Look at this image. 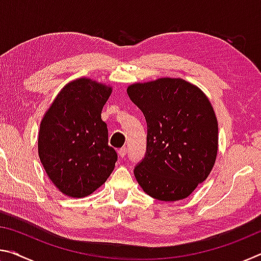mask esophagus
<instances>
[{
  "label": "esophagus",
  "mask_w": 261,
  "mask_h": 261,
  "mask_svg": "<svg viewBox=\"0 0 261 261\" xmlns=\"http://www.w3.org/2000/svg\"><path fill=\"white\" fill-rule=\"evenodd\" d=\"M126 147H122V148H120L118 149V155H120L121 158H124L125 155H126Z\"/></svg>",
  "instance_id": "obj_1"
}]
</instances>
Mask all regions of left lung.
<instances>
[{"instance_id":"1","label":"left lung","mask_w":261,"mask_h":261,"mask_svg":"<svg viewBox=\"0 0 261 261\" xmlns=\"http://www.w3.org/2000/svg\"><path fill=\"white\" fill-rule=\"evenodd\" d=\"M126 92L147 123L146 155L134 171L137 182L154 199H185L208 177L218 154L212 103L182 78L135 83Z\"/></svg>"}]
</instances>
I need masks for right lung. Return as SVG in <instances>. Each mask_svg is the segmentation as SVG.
Listing matches in <instances>:
<instances>
[{
	"label": "right lung",
	"instance_id": "right-lung-1",
	"mask_svg": "<svg viewBox=\"0 0 261 261\" xmlns=\"http://www.w3.org/2000/svg\"><path fill=\"white\" fill-rule=\"evenodd\" d=\"M113 88L83 77L68 83L41 120L39 158L53 184L65 196L84 198L113 173L117 154L108 145L101 112Z\"/></svg>",
	"mask_w": 261,
	"mask_h": 261
}]
</instances>
